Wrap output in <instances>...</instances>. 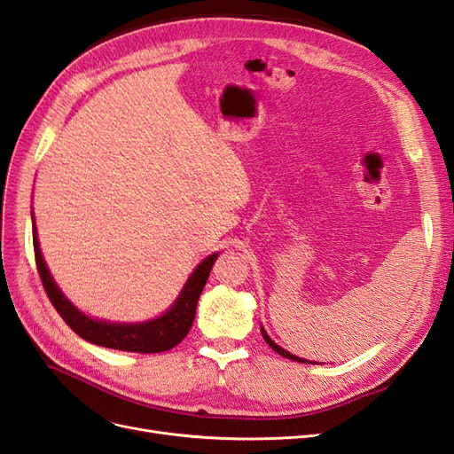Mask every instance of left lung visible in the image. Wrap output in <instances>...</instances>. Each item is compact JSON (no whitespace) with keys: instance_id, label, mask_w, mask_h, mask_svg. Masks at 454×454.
Listing matches in <instances>:
<instances>
[{"instance_id":"left-lung-1","label":"left lung","mask_w":454,"mask_h":454,"mask_svg":"<svg viewBox=\"0 0 454 454\" xmlns=\"http://www.w3.org/2000/svg\"><path fill=\"white\" fill-rule=\"evenodd\" d=\"M261 335H263V339L267 340V345L274 350V352H278L280 356H284V358H287V360H294V362H301V364H310L309 360H303V358H299V356H294V354H290L287 350H284L282 347H278L277 342H274L269 335H267V332L263 329V325H261Z\"/></svg>"}]
</instances>
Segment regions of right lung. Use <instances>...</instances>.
<instances>
[{
  "mask_svg": "<svg viewBox=\"0 0 454 454\" xmlns=\"http://www.w3.org/2000/svg\"><path fill=\"white\" fill-rule=\"evenodd\" d=\"M32 232H34V252H35V263L41 282H43L45 292L51 299L52 307L62 316L64 322L70 325L74 332L83 337L92 345H100L114 350H125V352H164L170 350L185 339L191 325L195 320L199 297L204 290L206 280L210 277V270L214 267V261L219 254H212L202 259L197 269L191 272L184 290L177 295L172 307L162 312L160 316L147 322H136V324H122V322H106L92 318V316L79 310L70 299H67L60 287L54 282L52 274L45 263L43 254L39 248L37 240V229L35 219L32 212Z\"/></svg>",
  "mask_w": 454,
  "mask_h": 454,
  "instance_id": "1",
  "label": "right lung"
}]
</instances>
